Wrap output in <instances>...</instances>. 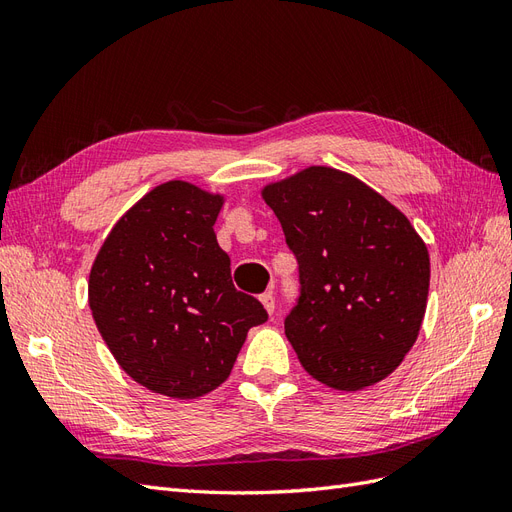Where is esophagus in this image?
<instances>
[{
  "label": "esophagus",
  "instance_id": "34e87169",
  "mask_svg": "<svg viewBox=\"0 0 512 512\" xmlns=\"http://www.w3.org/2000/svg\"><path fill=\"white\" fill-rule=\"evenodd\" d=\"M260 303H262V307L267 309V314H269V316L275 312V299H273V292L260 294Z\"/></svg>",
  "mask_w": 512,
  "mask_h": 512
}]
</instances>
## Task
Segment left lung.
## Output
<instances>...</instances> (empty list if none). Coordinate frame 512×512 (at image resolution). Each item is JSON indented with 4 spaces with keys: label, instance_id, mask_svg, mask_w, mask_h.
<instances>
[{
    "label": "left lung",
    "instance_id": "left-lung-1",
    "mask_svg": "<svg viewBox=\"0 0 512 512\" xmlns=\"http://www.w3.org/2000/svg\"><path fill=\"white\" fill-rule=\"evenodd\" d=\"M260 196L299 260L301 297L284 329L303 369L348 393L393 374L429 294V252L410 220L331 166H307Z\"/></svg>",
    "mask_w": 512,
    "mask_h": 512
}]
</instances>
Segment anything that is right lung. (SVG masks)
I'll list each match as a JSON object with an SVG mask.
<instances>
[{
  "label": "right lung",
  "mask_w": 512,
  "mask_h": 512,
  "mask_svg": "<svg viewBox=\"0 0 512 512\" xmlns=\"http://www.w3.org/2000/svg\"><path fill=\"white\" fill-rule=\"evenodd\" d=\"M188 181L149 190L108 232L89 271V309L126 374L170 399L230 376L265 307L232 284L213 224L224 205Z\"/></svg>",
  "instance_id": "right-lung-1"
}]
</instances>
